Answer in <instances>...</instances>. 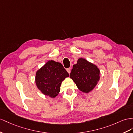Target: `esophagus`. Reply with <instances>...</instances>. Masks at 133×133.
<instances>
[{
  "mask_svg": "<svg viewBox=\"0 0 133 133\" xmlns=\"http://www.w3.org/2000/svg\"><path fill=\"white\" fill-rule=\"evenodd\" d=\"M71 68H69V69H67V72L69 73V74H70V72H71Z\"/></svg>",
  "mask_w": 133,
  "mask_h": 133,
  "instance_id": "obj_1",
  "label": "esophagus"
}]
</instances>
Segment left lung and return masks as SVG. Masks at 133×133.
Returning a JSON list of instances; mask_svg holds the SVG:
<instances>
[{
  "label": "left lung",
  "instance_id": "left-lung-1",
  "mask_svg": "<svg viewBox=\"0 0 133 133\" xmlns=\"http://www.w3.org/2000/svg\"><path fill=\"white\" fill-rule=\"evenodd\" d=\"M100 70L97 66L83 58H80L71 70L70 77L80 91L89 93L100 80Z\"/></svg>",
  "mask_w": 133,
  "mask_h": 133
}]
</instances>
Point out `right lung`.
<instances>
[{
    "mask_svg": "<svg viewBox=\"0 0 133 133\" xmlns=\"http://www.w3.org/2000/svg\"><path fill=\"white\" fill-rule=\"evenodd\" d=\"M69 76L62 64L49 60L36 71V85L45 96L54 98L58 95L62 81Z\"/></svg>",
    "mask_w": 133,
    "mask_h": 133,
    "instance_id": "1",
    "label": "right lung"
}]
</instances>
